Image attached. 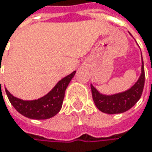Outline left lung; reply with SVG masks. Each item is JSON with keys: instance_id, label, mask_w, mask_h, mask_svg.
Returning <instances> with one entry per match:
<instances>
[{"instance_id": "left-lung-1", "label": "left lung", "mask_w": 152, "mask_h": 152, "mask_svg": "<svg viewBox=\"0 0 152 152\" xmlns=\"http://www.w3.org/2000/svg\"><path fill=\"white\" fill-rule=\"evenodd\" d=\"M144 67L142 57L141 75L131 88L122 92L105 95L100 93L92 84H91L93 101L98 109L105 113L114 114L124 113L133 107L140 99L144 86Z\"/></svg>"}]
</instances>
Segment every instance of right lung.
<instances>
[{
	"label": "right lung",
	"instance_id": "right-lung-1",
	"mask_svg": "<svg viewBox=\"0 0 152 152\" xmlns=\"http://www.w3.org/2000/svg\"><path fill=\"white\" fill-rule=\"evenodd\" d=\"M76 71L60 80L45 96L34 100H23L13 96L7 89L6 93L11 105L22 115L33 120H46L56 115L61 109L65 91ZM1 87V82H0Z\"/></svg>",
	"mask_w": 152,
	"mask_h": 152
}]
</instances>
